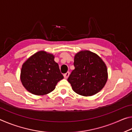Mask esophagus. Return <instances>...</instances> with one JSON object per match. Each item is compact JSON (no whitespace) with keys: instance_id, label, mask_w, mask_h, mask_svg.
Here are the masks:
<instances>
[{"instance_id":"esophagus-1","label":"esophagus","mask_w":132,"mask_h":132,"mask_svg":"<svg viewBox=\"0 0 132 132\" xmlns=\"http://www.w3.org/2000/svg\"><path fill=\"white\" fill-rule=\"evenodd\" d=\"M69 71H68V72L66 73L65 74L63 75V76H64V79H68V77H69Z\"/></svg>"}]
</instances>
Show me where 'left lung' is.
Returning <instances> with one entry per match:
<instances>
[{"label":"left lung","instance_id":"left-lung-1","mask_svg":"<svg viewBox=\"0 0 132 132\" xmlns=\"http://www.w3.org/2000/svg\"><path fill=\"white\" fill-rule=\"evenodd\" d=\"M75 69L68 79L73 90L82 96H91L101 91L108 79L105 63L96 53L80 51L75 56Z\"/></svg>","mask_w":132,"mask_h":132}]
</instances>
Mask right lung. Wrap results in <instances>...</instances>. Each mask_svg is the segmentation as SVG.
Segmentation results:
<instances>
[{"label":"right lung","instance_id":"obj_1","mask_svg":"<svg viewBox=\"0 0 132 132\" xmlns=\"http://www.w3.org/2000/svg\"><path fill=\"white\" fill-rule=\"evenodd\" d=\"M53 54L39 51L31 56L22 65L20 80L29 92L44 95L52 92L63 76Z\"/></svg>","mask_w":132,"mask_h":132}]
</instances>
